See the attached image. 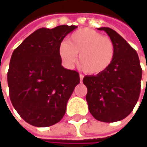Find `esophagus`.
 <instances>
[{"mask_svg":"<svg viewBox=\"0 0 147 147\" xmlns=\"http://www.w3.org/2000/svg\"><path fill=\"white\" fill-rule=\"evenodd\" d=\"M79 78H80V81H81V82H82V79H83V75H82V74H80V75H79Z\"/></svg>","mask_w":147,"mask_h":147,"instance_id":"obj_1","label":"esophagus"}]
</instances>
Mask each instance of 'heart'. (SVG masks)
<instances>
[{
    "instance_id": "obj_1",
    "label": "heart",
    "mask_w": 147,
    "mask_h": 147,
    "mask_svg": "<svg viewBox=\"0 0 147 147\" xmlns=\"http://www.w3.org/2000/svg\"><path fill=\"white\" fill-rule=\"evenodd\" d=\"M59 55L63 63L72 66L78 55V66L88 74H100L112 65L115 47L110 37L102 36L93 29L84 28L74 32L68 42H62Z\"/></svg>"
}]
</instances>
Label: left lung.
<instances>
[{
  "instance_id": "obj_1",
  "label": "left lung",
  "mask_w": 147,
  "mask_h": 147,
  "mask_svg": "<svg viewBox=\"0 0 147 147\" xmlns=\"http://www.w3.org/2000/svg\"><path fill=\"white\" fill-rule=\"evenodd\" d=\"M113 41L115 56L106 71L83 78L88 88V109L96 119L113 123L126 118L136 105L141 92L142 69L136 51L110 28H99Z\"/></svg>"
}]
</instances>
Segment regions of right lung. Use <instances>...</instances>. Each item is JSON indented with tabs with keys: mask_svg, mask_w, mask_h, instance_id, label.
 Returning <instances> with one entry per match:
<instances>
[{
	"mask_svg": "<svg viewBox=\"0 0 147 147\" xmlns=\"http://www.w3.org/2000/svg\"><path fill=\"white\" fill-rule=\"evenodd\" d=\"M75 25L42 28L13 51L7 81L9 97L21 118L36 127L61 120L79 74L61 65L59 47Z\"/></svg>",
	"mask_w": 147,
	"mask_h": 147,
	"instance_id": "add662e5",
	"label": "right lung"
}]
</instances>
